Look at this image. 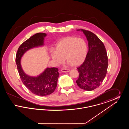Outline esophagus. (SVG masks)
<instances>
[{
    "instance_id": "obj_1",
    "label": "esophagus",
    "mask_w": 129,
    "mask_h": 129,
    "mask_svg": "<svg viewBox=\"0 0 129 129\" xmlns=\"http://www.w3.org/2000/svg\"><path fill=\"white\" fill-rule=\"evenodd\" d=\"M61 71L63 73H68L70 71V70L67 69H62L61 70Z\"/></svg>"
}]
</instances>
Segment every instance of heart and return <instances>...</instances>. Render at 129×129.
<instances>
[{"label": "heart", "instance_id": "obj_1", "mask_svg": "<svg viewBox=\"0 0 129 129\" xmlns=\"http://www.w3.org/2000/svg\"><path fill=\"white\" fill-rule=\"evenodd\" d=\"M55 50L51 52L50 56L55 64H61L65 58L71 66L77 67L85 61L88 48L86 41L83 39L68 36L57 42Z\"/></svg>", "mask_w": 129, "mask_h": 129}]
</instances>
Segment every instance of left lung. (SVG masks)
<instances>
[{"mask_svg":"<svg viewBox=\"0 0 129 129\" xmlns=\"http://www.w3.org/2000/svg\"><path fill=\"white\" fill-rule=\"evenodd\" d=\"M82 31L88 43V51L83 63L77 68L79 78L76 81L80 88L91 91L101 85L107 73L108 57L103 43L89 31Z\"/></svg>","mask_w":129,"mask_h":129,"instance_id":"obj_1","label":"left lung"}]
</instances>
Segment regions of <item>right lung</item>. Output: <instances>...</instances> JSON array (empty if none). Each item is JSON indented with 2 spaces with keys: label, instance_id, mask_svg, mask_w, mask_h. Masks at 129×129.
<instances>
[{
  "label": "right lung",
  "instance_id": "right-lung-1",
  "mask_svg": "<svg viewBox=\"0 0 129 129\" xmlns=\"http://www.w3.org/2000/svg\"><path fill=\"white\" fill-rule=\"evenodd\" d=\"M46 36V33H38L29 38L19 46L15 58L19 74L23 83L32 93L41 96L48 95L55 91L59 75L58 69L47 68L40 75L31 76L24 72L21 59L28 50L43 46L44 38Z\"/></svg>",
  "mask_w": 129,
  "mask_h": 129
}]
</instances>
